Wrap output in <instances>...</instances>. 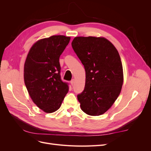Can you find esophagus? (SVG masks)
<instances>
[{"label":"esophagus","mask_w":151,"mask_h":151,"mask_svg":"<svg viewBox=\"0 0 151 151\" xmlns=\"http://www.w3.org/2000/svg\"><path fill=\"white\" fill-rule=\"evenodd\" d=\"M74 82H75V81H74V79H72V80L70 81V84H71V85H72V86H74Z\"/></svg>","instance_id":"obj_1"}]
</instances>
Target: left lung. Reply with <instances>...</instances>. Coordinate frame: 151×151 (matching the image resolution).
<instances>
[{
    "mask_svg": "<svg viewBox=\"0 0 151 151\" xmlns=\"http://www.w3.org/2000/svg\"><path fill=\"white\" fill-rule=\"evenodd\" d=\"M72 47L86 71L84 91L77 95L81 109L91 116L104 113L119 96L123 82L120 55L101 37H76Z\"/></svg>",
    "mask_w": 151,
    "mask_h": 151,
    "instance_id": "1",
    "label": "left lung"
}]
</instances>
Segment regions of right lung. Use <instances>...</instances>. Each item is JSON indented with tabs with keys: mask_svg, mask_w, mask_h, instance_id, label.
Here are the masks:
<instances>
[{
	"mask_svg": "<svg viewBox=\"0 0 151 151\" xmlns=\"http://www.w3.org/2000/svg\"><path fill=\"white\" fill-rule=\"evenodd\" d=\"M70 40L63 35L40 40L31 48L26 58V87L33 101L46 113L60 108L68 91V84L61 79L59 58Z\"/></svg>",
	"mask_w": 151,
	"mask_h": 151,
	"instance_id": "right-lung-1",
	"label": "right lung"
}]
</instances>
